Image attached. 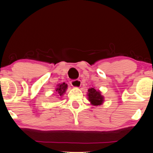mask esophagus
<instances>
[{"label":"esophagus","mask_w":153,"mask_h":153,"mask_svg":"<svg viewBox=\"0 0 153 153\" xmlns=\"http://www.w3.org/2000/svg\"><path fill=\"white\" fill-rule=\"evenodd\" d=\"M71 85L74 87V88H78L81 86V84H82V82L79 79H74V80H71L70 82Z\"/></svg>","instance_id":"esophagus-1"}]
</instances>
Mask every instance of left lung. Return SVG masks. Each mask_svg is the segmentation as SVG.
Wrapping results in <instances>:
<instances>
[{
	"instance_id": "obj_1",
	"label": "left lung",
	"mask_w": 153,
	"mask_h": 153,
	"mask_svg": "<svg viewBox=\"0 0 153 153\" xmlns=\"http://www.w3.org/2000/svg\"><path fill=\"white\" fill-rule=\"evenodd\" d=\"M88 100L93 105H100L103 103L104 97L101 95V92L95 89L94 88H89L88 93Z\"/></svg>"
}]
</instances>
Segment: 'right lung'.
<instances>
[{
	"instance_id": "add662e5",
	"label": "right lung",
	"mask_w": 153,
	"mask_h": 153,
	"mask_svg": "<svg viewBox=\"0 0 153 153\" xmlns=\"http://www.w3.org/2000/svg\"><path fill=\"white\" fill-rule=\"evenodd\" d=\"M57 87H58V88H56V91L58 93L57 94H58L59 96H62V95L65 94V91H66L68 85L65 83H62L61 84H58Z\"/></svg>"
}]
</instances>
